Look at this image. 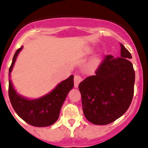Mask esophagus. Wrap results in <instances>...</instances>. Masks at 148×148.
I'll return each instance as SVG.
<instances>
[{"label": "esophagus", "instance_id": "34e87169", "mask_svg": "<svg viewBox=\"0 0 148 148\" xmlns=\"http://www.w3.org/2000/svg\"><path fill=\"white\" fill-rule=\"evenodd\" d=\"M82 81V78L78 75H75L74 77V86H75V88H78V84Z\"/></svg>", "mask_w": 148, "mask_h": 148}]
</instances>
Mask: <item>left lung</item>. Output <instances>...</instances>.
Wrapping results in <instances>:
<instances>
[{
    "instance_id": "left-lung-1",
    "label": "left lung",
    "mask_w": 148,
    "mask_h": 148,
    "mask_svg": "<svg viewBox=\"0 0 148 148\" xmlns=\"http://www.w3.org/2000/svg\"><path fill=\"white\" fill-rule=\"evenodd\" d=\"M121 57L109 55L95 75L79 84L85 118L94 125H105L120 118L131 104L135 72L130 52L120 44Z\"/></svg>"
}]
</instances>
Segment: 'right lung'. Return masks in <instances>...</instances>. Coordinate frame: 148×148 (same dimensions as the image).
Returning <instances> with one entry per match:
<instances>
[{"instance_id": "right-lung-1", "label": "right lung", "mask_w": 148, "mask_h": 148, "mask_svg": "<svg viewBox=\"0 0 148 148\" xmlns=\"http://www.w3.org/2000/svg\"><path fill=\"white\" fill-rule=\"evenodd\" d=\"M22 49L23 47L14 55L9 70L10 78L17 57ZM73 78V75H71L58 84L50 92L38 99H28L18 93L10 78L9 96L13 109L21 119L32 126L42 127L53 125L59 117L60 110L67 94L74 87Z\"/></svg>"}]
</instances>
